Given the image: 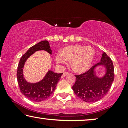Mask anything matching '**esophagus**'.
Returning <instances> with one entry per match:
<instances>
[{
    "mask_svg": "<svg viewBox=\"0 0 128 128\" xmlns=\"http://www.w3.org/2000/svg\"><path fill=\"white\" fill-rule=\"evenodd\" d=\"M69 72H64L63 73V75H62V78H64V76H66V75H68V74H69Z\"/></svg>",
    "mask_w": 128,
    "mask_h": 128,
    "instance_id": "esophagus-1",
    "label": "esophagus"
}]
</instances>
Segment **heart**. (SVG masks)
I'll return each mask as SVG.
<instances>
[{
	"mask_svg": "<svg viewBox=\"0 0 128 128\" xmlns=\"http://www.w3.org/2000/svg\"><path fill=\"white\" fill-rule=\"evenodd\" d=\"M94 50L92 47L81 45H73L66 46L61 51V54L56 56V61L60 64H67L71 61V66L75 72L84 73L92 65L94 58Z\"/></svg>",
	"mask_w": 128,
	"mask_h": 128,
	"instance_id": "b5f03b06",
	"label": "heart"
}]
</instances>
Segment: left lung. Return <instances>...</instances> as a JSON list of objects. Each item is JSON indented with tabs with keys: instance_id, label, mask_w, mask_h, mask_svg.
<instances>
[{
	"instance_id": "obj_1",
	"label": "left lung",
	"mask_w": 128,
	"mask_h": 128,
	"mask_svg": "<svg viewBox=\"0 0 128 128\" xmlns=\"http://www.w3.org/2000/svg\"><path fill=\"white\" fill-rule=\"evenodd\" d=\"M98 64H104L107 68L106 76L102 79L96 78L94 74V68ZM75 76L76 82L72 87L75 94L85 102H96L102 99L111 87L114 78L112 61L104 52L100 62L92 66L85 73Z\"/></svg>"
}]
</instances>
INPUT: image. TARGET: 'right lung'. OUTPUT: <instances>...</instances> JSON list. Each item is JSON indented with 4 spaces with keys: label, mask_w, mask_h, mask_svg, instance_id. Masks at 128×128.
<instances>
[{
    "label": "right lung",
    "mask_w": 128,
    "mask_h": 128,
    "mask_svg": "<svg viewBox=\"0 0 128 128\" xmlns=\"http://www.w3.org/2000/svg\"><path fill=\"white\" fill-rule=\"evenodd\" d=\"M39 50H45L50 54L52 53L48 41L40 42L30 48L22 56L17 67V82L21 92L30 100L35 102H40L48 98L55 90L58 82L63 74H58L50 70L44 78L37 83H29L26 81L22 74L24 63L30 56Z\"/></svg>",
    "instance_id": "add662e5"
}]
</instances>
